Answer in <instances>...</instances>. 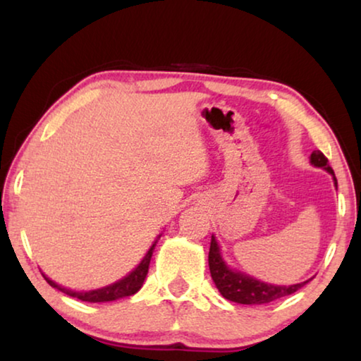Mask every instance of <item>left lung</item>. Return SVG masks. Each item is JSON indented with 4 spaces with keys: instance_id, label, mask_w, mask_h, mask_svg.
<instances>
[{
    "instance_id": "8db88e82",
    "label": "left lung",
    "mask_w": 361,
    "mask_h": 361,
    "mask_svg": "<svg viewBox=\"0 0 361 361\" xmlns=\"http://www.w3.org/2000/svg\"><path fill=\"white\" fill-rule=\"evenodd\" d=\"M310 163L316 168H323L324 171L332 176L334 179V185L337 188V179L332 168L329 166L328 158L324 157L319 149H314L310 157ZM208 264H209V273L214 281L216 287L221 292V295L227 300L242 303V305H263L274 302L277 298L287 297L290 293L297 292L300 287L307 284L308 281L300 282V284L293 286H274L268 284V282L258 281L255 277L248 276L245 273H240V271L231 269L229 266L221 257L219 245L216 242V237L212 235V245H209V253H208Z\"/></svg>"
}]
</instances>
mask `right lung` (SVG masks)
Instances as JSON below:
<instances>
[{"label": "right lung", "mask_w": 361, "mask_h": 361, "mask_svg": "<svg viewBox=\"0 0 361 361\" xmlns=\"http://www.w3.org/2000/svg\"><path fill=\"white\" fill-rule=\"evenodd\" d=\"M157 242L158 240H154V243L152 247H149V250L147 252L145 257H143L140 264H138L137 268L132 271V273H129L126 277H123V279H119L118 282H114V284L102 287V289L88 290V292H75V290H69V289H66V287L56 284V282H53L45 274H43V277H45V281L48 282L49 286L54 287V289L68 293L69 297L79 298V300H82V302H90V303L113 302V300H118V298L130 297V295H134L135 292L140 290V287L143 286V281H145L147 273H148L149 259H152V255H153L154 247H157Z\"/></svg>", "instance_id": "add662e5"}]
</instances>
